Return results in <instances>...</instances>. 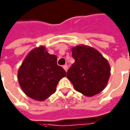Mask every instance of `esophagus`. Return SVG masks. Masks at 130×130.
<instances>
[{
  "mask_svg": "<svg viewBox=\"0 0 130 130\" xmlns=\"http://www.w3.org/2000/svg\"><path fill=\"white\" fill-rule=\"evenodd\" d=\"M63 69H64L65 71L67 72V71H68V65H63Z\"/></svg>",
  "mask_w": 130,
  "mask_h": 130,
  "instance_id": "1",
  "label": "esophagus"
}]
</instances>
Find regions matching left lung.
I'll list each match as a JSON object with an SVG mask.
<instances>
[{"label":"left lung","mask_w":130,"mask_h":130,"mask_svg":"<svg viewBox=\"0 0 130 130\" xmlns=\"http://www.w3.org/2000/svg\"><path fill=\"white\" fill-rule=\"evenodd\" d=\"M75 62L69 68L67 77L75 90L92 97L105 88L110 76V66L107 59L92 47L80 45L72 47Z\"/></svg>","instance_id":"1"}]
</instances>
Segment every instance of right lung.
<instances>
[{
    "instance_id": "right-lung-1",
    "label": "right lung",
    "mask_w": 130,
    "mask_h": 130,
    "mask_svg": "<svg viewBox=\"0 0 130 130\" xmlns=\"http://www.w3.org/2000/svg\"><path fill=\"white\" fill-rule=\"evenodd\" d=\"M65 76V70L57 65V57L48 53L43 45L27 55L18 72L22 90L38 101H44L55 93L58 82Z\"/></svg>"
}]
</instances>
